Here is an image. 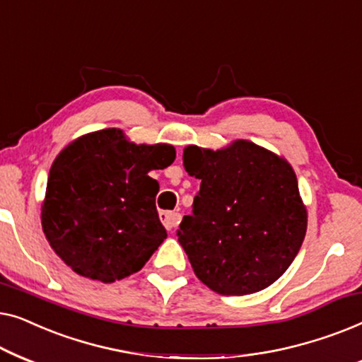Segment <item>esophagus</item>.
Segmentation results:
<instances>
[{
  "label": "esophagus",
  "instance_id": "34e87169",
  "mask_svg": "<svg viewBox=\"0 0 362 362\" xmlns=\"http://www.w3.org/2000/svg\"><path fill=\"white\" fill-rule=\"evenodd\" d=\"M160 219L163 222V226H165L168 230H173V229H176L177 224H180L181 216H180V212L163 211V212H160Z\"/></svg>",
  "mask_w": 362,
  "mask_h": 362
}]
</instances>
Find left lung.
I'll list each match as a JSON object with an SVG mask.
<instances>
[{"label":"left lung","instance_id":"8db88e82","mask_svg":"<svg viewBox=\"0 0 362 362\" xmlns=\"http://www.w3.org/2000/svg\"><path fill=\"white\" fill-rule=\"evenodd\" d=\"M201 181L177 240L202 284L221 295L267 288L291 265L306 234V207L290 163L247 140L221 150L186 146Z\"/></svg>","mask_w":362,"mask_h":362}]
</instances>
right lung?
Listing matches in <instances>:
<instances>
[{"instance_id":"obj_1","label":"right lung","mask_w":362,"mask_h":362,"mask_svg":"<svg viewBox=\"0 0 362 362\" xmlns=\"http://www.w3.org/2000/svg\"><path fill=\"white\" fill-rule=\"evenodd\" d=\"M175 146L136 145L120 128L87 133L54 160L41 209L42 230L64 264L112 284L141 270L166 239L148 173L175 161Z\"/></svg>"}]
</instances>
